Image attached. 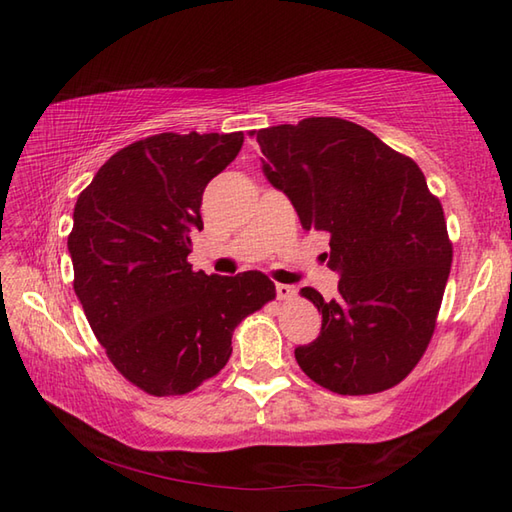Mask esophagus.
<instances>
[{
	"mask_svg": "<svg viewBox=\"0 0 512 512\" xmlns=\"http://www.w3.org/2000/svg\"><path fill=\"white\" fill-rule=\"evenodd\" d=\"M277 297L281 301H288V299L295 297V288L288 286V284H277Z\"/></svg>",
	"mask_w": 512,
	"mask_h": 512,
	"instance_id": "obj_1",
	"label": "esophagus"
}]
</instances>
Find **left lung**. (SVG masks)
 <instances>
[{"instance_id":"obj_1","label":"left lung","mask_w":512,"mask_h":512,"mask_svg":"<svg viewBox=\"0 0 512 512\" xmlns=\"http://www.w3.org/2000/svg\"><path fill=\"white\" fill-rule=\"evenodd\" d=\"M250 136L301 226L330 235V266L341 273L332 301L301 288L323 323L317 341L295 350L299 367L341 396L398 385L427 352L453 262L442 204L424 173L369 129L336 116Z\"/></svg>"}]
</instances>
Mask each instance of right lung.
<instances>
[{"mask_svg":"<svg viewBox=\"0 0 512 512\" xmlns=\"http://www.w3.org/2000/svg\"><path fill=\"white\" fill-rule=\"evenodd\" d=\"M244 143L233 134L147 136L96 171L74 206V292L112 365L149 396H182L220 374L248 314L277 297L262 273L191 268L202 193Z\"/></svg>","mask_w":512,"mask_h":512,"instance_id":"add662e5","label":"right lung"}]
</instances>
